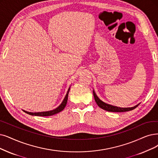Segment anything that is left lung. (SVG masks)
I'll return each mask as SVG.
<instances>
[{
  "label": "left lung",
  "mask_w": 158,
  "mask_h": 158,
  "mask_svg": "<svg viewBox=\"0 0 158 158\" xmlns=\"http://www.w3.org/2000/svg\"><path fill=\"white\" fill-rule=\"evenodd\" d=\"M93 95H94V100H95V102L97 104V105L100 107V108H102L104 110H106L108 111H111V112H124V111H130L132 110H134L135 108H136L139 105V104L136 105L134 107H131V108H119V107H117V106H111L110 104H108L106 103H104V102H102V100H100L98 97L96 95L95 93L93 91Z\"/></svg>",
  "instance_id": "obj_1"
}]
</instances>
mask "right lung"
<instances>
[{
    "mask_svg": "<svg viewBox=\"0 0 158 158\" xmlns=\"http://www.w3.org/2000/svg\"><path fill=\"white\" fill-rule=\"evenodd\" d=\"M70 89H69L66 96L64 98V100H63L62 103L60 104V106H59L57 108H56L54 110L52 111H44V112H38V113H31V112H28L26 111H24L25 113H27V114L31 115H35V116H43V117H47V116H51L55 114H57V113H60V111H61L63 110L65 108V107L67 104V98H68V94H69V92Z\"/></svg>",
    "mask_w": 158,
    "mask_h": 158,
    "instance_id": "obj_1",
    "label": "right lung"
}]
</instances>
